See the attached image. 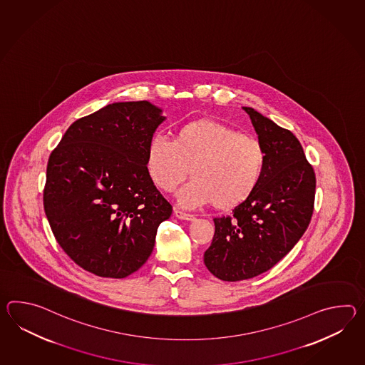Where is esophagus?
<instances>
[{"mask_svg": "<svg viewBox=\"0 0 365 365\" xmlns=\"http://www.w3.org/2000/svg\"><path fill=\"white\" fill-rule=\"evenodd\" d=\"M174 213H175V217H178L179 220H186V221H194L195 220L194 215H190V213H186V212L175 210Z\"/></svg>", "mask_w": 365, "mask_h": 365, "instance_id": "obj_1", "label": "esophagus"}]
</instances>
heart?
<instances>
[{"instance_id": "1", "label": "heart", "mask_w": 365, "mask_h": 365, "mask_svg": "<svg viewBox=\"0 0 365 365\" xmlns=\"http://www.w3.org/2000/svg\"><path fill=\"white\" fill-rule=\"evenodd\" d=\"M146 170L154 185L179 191L185 207L213 204L227 211L245 202L259 183L264 153L259 141L224 123L199 119L175 130L173 141L154 135L146 148Z\"/></svg>"}]
</instances>
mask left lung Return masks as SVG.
<instances>
[{"instance_id":"left-lung-1","label":"left lung","mask_w":365,"mask_h":365,"mask_svg":"<svg viewBox=\"0 0 365 365\" xmlns=\"http://www.w3.org/2000/svg\"><path fill=\"white\" fill-rule=\"evenodd\" d=\"M242 108L263 148L264 168L233 215L213 219L204 264L224 282L252 279L283 259L308 229L316 195V174L297 138L252 107Z\"/></svg>"}]
</instances>
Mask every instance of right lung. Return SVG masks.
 Wrapping results in <instances>:
<instances>
[{
    "label": "right lung",
    "instance_id": "right-lung-1",
    "mask_svg": "<svg viewBox=\"0 0 365 365\" xmlns=\"http://www.w3.org/2000/svg\"><path fill=\"white\" fill-rule=\"evenodd\" d=\"M165 120L148 101L116 102L76 120L49 155L46 216L63 250L94 275L138 271L171 216L145 165L148 143Z\"/></svg>",
    "mask_w": 365,
    "mask_h": 365
}]
</instances>
